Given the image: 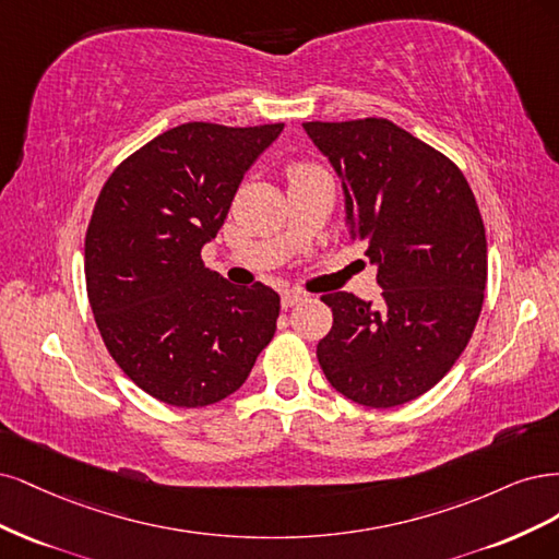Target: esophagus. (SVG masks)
<instances>
[{"instance_id": "34e87169", "label": "esophagus", "mask_w": 559, "mask_h": 559, "mask_svg": "<svg viewBox=\"0 0 559 559\" xmlns=\"http://www.w3.org/2000/svg\"><path fill=\"white\" fill-rule=\"evenodd\" d=\"M306 299H309V295H304V293H299V290H285V293L281 295L283 309H290V306H297V304H301V301H306Z\"/></svg>"}]
</instances>
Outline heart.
<instances>
[{
    "label": "heart",
    "instance_id": "1",
    "mask_svg": "<svg viewBox=\"0 0 559 559\" xmlns=\"http://www.w3.org/2000/svg\"><path fill=\"white\" fill-rule=\"evenodd\" d=\"M313 169H318V167H313V165H304V162H299V165H293L290 167V171H287V176H301V174H306V171H313Z\"/></svg>",
    "mask_w": 559,
    "mask_h": 559
}]
</instances>
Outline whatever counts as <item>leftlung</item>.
<instances>
[{
	"label": "left lung",
	"mask_w": 559,
	"mask_h": 559,
	"mask_svg": "<svg viewBox=\"0 0 559 559\" xmlns=\"http://www.w3.org/2000/svg\"><path fill=\"white\" fill-rule=\"evenodd\" d=\"M346 194L350 241L383 287L378 306L322 295L334 322L318 362L336 392L369 408L420 397L457 362L478 322L488 241L464 174L385 118L304 122Z\"/></svg>",
	"instance_id": "left-lung-1"
}]
</instances>
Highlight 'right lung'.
Segmentation results:
<instances>
[{"label":"right lung","mask_w":559,"mask_h":559,"mask_svg":"<svg viewBox=\"0 0 559 559\" xmlns=\"http://www.w3.org/2000/svg\"><path fill=\"white\" fill-rule=\"evenodd\" d=\"M283 122H186L109 176L85 231V285L116 365L151 397L202 408L237 392L276 332L281 297L202 262L243 174Z\"/></svg>","instance_id":"1"}]
</instances>
